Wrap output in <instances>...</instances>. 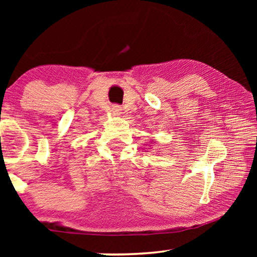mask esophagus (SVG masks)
I'll return each instance as SVG.
<instances>
[{
  "instance_id": "esophagus-1",
  "label": "esophagus",
  "mask_w": 257,
  "mask_h": 257,
  "mask_svg": "<svg viewBox=\"0 0 257 257\" xmlns=\"http://www.w3.org/2000/svg\"><path fill=\"white\" fill-rule=\"evenodd\" d=\"M111 111L114 113V114H119V113H121V111H122V108H121L120 105H116V104H114V105H112Z\"/></svg>"
}]
</instances>
